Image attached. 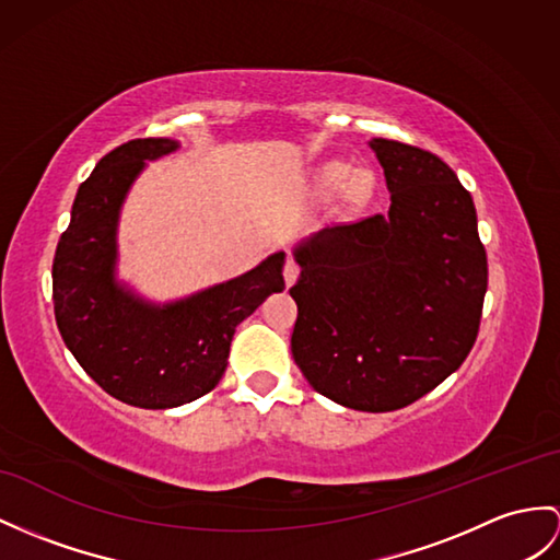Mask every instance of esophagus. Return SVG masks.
Wrapping results in <instances>:
<instances>
[{"label": "esophagus", "instance_id": "obj_1", "mask_svg": "<svg viewBox=\"0 0 560 560\" xmlns=\"http://www.w3.org/2000/svg\"><path fill=\"white\" fill-rule=\"evenodd\" d=\"M282 276H284V284H288V288H292V284L296 282V278H299V266L292 261V258H288V264H284Z\"/></svg>", "mask_w": 560, "mask_h": 560}]
</instances>
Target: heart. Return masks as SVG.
Masks as SVG:
<instances>
[{
    "instance_id": "1",
    "label": "heart",
    "mask_w": 560,
    "mask_h": 560,
    "mask_svg": "<svg viewBox=\"0 0 560 560\" xmlns=\"http://www.w3.org/2000/svg\"><path fill=\"white\" fill-rule=\"evenodd\" d=\"M316 187L323 195H337L347 189V197L353 203H361L371 195V180L368 175L357 173L353 175V168L347 166L342 161H327L318 168L316 173Z\"/></svg>"
}]
</instances>
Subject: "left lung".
<instances>
[{"label":"left lung","mask_w":560,"mask_h":560,"mask_svg":"<svg viewBox=\"0 0 560 560\" xmlns=\"http://www.w3.org/2000/svg\"><path fill=\"white\" fill-rule=\"evenodd\" d=\"M389 211L323 228L302 268L292 357L308 385L353 411H397L470 353L487 292L472 197L425 149L373 138Z\"/></svg>","instance_id":"left-lung-1"}]
</instances>
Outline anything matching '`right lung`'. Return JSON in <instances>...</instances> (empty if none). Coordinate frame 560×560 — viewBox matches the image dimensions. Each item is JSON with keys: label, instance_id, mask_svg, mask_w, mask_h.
<instances>
[{"label": "right lung", "instance_id": "obj_1", "mask_svg": "<svg viewBox=\"0 0 560 560\" xmlns=\"http://www.w3.org/2000/svg\"><path fill=\"white\" fill-rule=\"evenodd\" d=\"M177 149V140L147 138L100 159L78 187L51 266L54 316L66 347L106 394L140 408H175L209 394L228 368L235 327L284 290V252L166 304L118 280L122 203L147 161Z\"/></svg>", "mask_w": 560, "mask_h": 560}]
</instances>
